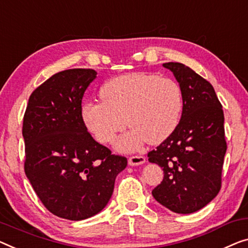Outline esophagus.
Here are the masks:
<instances>
[{
    "label": "esophagus",
    "instance_id": "34e87169",
    "mask_svg": "<svg viewBox=\"0 0 248 248\" xmlns=\"http://www.w3.org/2000/svg\"><path fill=\"white\" fill-rule=\"evenodd\" d=\"M146 162V158L143 156H131L128 159V164L130 166H139Z\"/></svg>",
    "mask_w": 248,
    "mask_h": 248
}]
</instances>
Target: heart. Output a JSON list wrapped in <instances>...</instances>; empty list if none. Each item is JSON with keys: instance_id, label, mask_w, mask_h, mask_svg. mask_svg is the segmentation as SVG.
Returning <instances> with one entry per match:
<instances>
[{"instance_id": "heart-1", "label": "heart", "mask_w": 248, "mask_h": 248, "mask_svg": "<svg viewBox=\"0 0 248 248\" xmlns=\"http://www.w3.org/2000/svg\"><path fill=\"white\" fill-rule=\"evenodd\" d=\"M99 97L101 102L83 103V123L101 143L111 142L127 124L131 130L114 143L121 151L167 139L178 125L184 105L176 81L145 72L112 78L102 84Z\"/></svg>"}]
</instances>
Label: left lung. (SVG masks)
Instances as JSON below:
<instances>
[{"label": "left lung", "mask_w": 248, "mask_h": 248, "mask_svg": "<svg viewBox=\"0 0 248 248\" xmlns=\"http://www.w3.org/2000/svg\"><path fill=\"white\" fill-rule=\"evenodd\" d=\"M182 89V118L172 134L148 154L164 179L153 190L156 201L177 214H191L209 204L220 189L226 154L224 112L212 84L188 66L167 62Z\"/></svg>", "instance_id": "1"}]
</instances>
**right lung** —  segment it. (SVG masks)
I'll return each instance as SVG.
<instances>
[{
  "label": "right lung",
  "mask_w": 248,
  "mask_h": 248,
  "mask_svg": "<svg viewBox=\"0 0 248 248\" xmlns=\"http://www.w3.org/2000/svg\"><path fill=\"white\" fill-rule=\"evenodd\" d=\"M95 78L92 69L55 73L30 95L23 119L25 175L46 208L69 220L100 213L127 167L83 123L81 102Z\"/></svg>",
  "instance_id": "right-lung-1"
}]
</instances>
